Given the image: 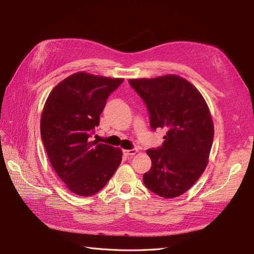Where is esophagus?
<instances>
[{"mask_svg": "<svg viewBox=\"0 0 254 254\" xmlns=\"http://www.w3.org/2000/svg\"><path fill=\"white\" fill-rule=\"evenodd\" d=\"M137 153L136 149H128V150H123V154L126 156H133Z\"/></svg>", "mask_w": 254, "mask_h": 254, "instance_id": "esophagus-1", "label": "esophagus"}]
</instances>
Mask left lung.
Here are the masks:
<instances>
[{
	"mask_svg": "<svg viewBox=\"0 0 254 254\" xmlns=\"http://www.w3.org/2000/svg\"><path fill=\"white\" fill-rule=\"evenodd\" d=\"M128 83L146 105L153 130H167L163 145L147 150L152 168L143 176L144 185L161 197L179 196L208 163L214 123L206 101L190 82L175 74Z\"/></svg>",
	"mask_w": 254,
	"mask_h": 254,
	"instance_id": "left-lung-1",
	"label": "left lung"
}]
</instances>
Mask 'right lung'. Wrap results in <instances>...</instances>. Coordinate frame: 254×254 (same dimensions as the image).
<instances>
[{
    "instance_id": "obj_1",
    "label": "right lung",
    "mask_w": 254,
    "mask_h": 254,
    "mask_svg": "<svg viewBox=\"0 0 254 254\" xmlns=\"http://www.w3.org/2000/svg\"><path fill=\"white\" fill-rule=\"evenodd\" d=\"M123 78L77 72L48 96L40 120L42 143L52 168L79 196L104 188L122 160L121 148L90 141L107 98Z\"/></svg>"
}]
</instances>
